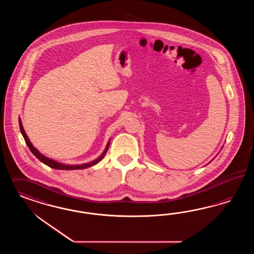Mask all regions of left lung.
<instances>
[{"mask_svg": "<svg viewBox=\"0 0 254 254\" xmlns=\"http://www.w3.org/2000/svg\"><path fill=\"white\" fill-rule=\"evenodd\" d=\"M223 147H222V148H223Z\"/></svg>", "mask_w": 254, "mask_h": 254, "instance_id": "8db88e82", "label": "left lung"}]
</instances>
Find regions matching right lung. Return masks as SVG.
Returning a JSON list of instances; mask_svg holds the SVG:
<instances>
[{"label":"right lung","instance_id":"right-lung-1","mask_svg":"<svg viewBox=\"0 0 254 254\" xmlns=\"http://www.w3.org/2000/svg\"><path fill=\"white\" fill-rule=\"evenodd\" d=\"M18 122H19V128H20V132H21V134H22L24 139H25V141H26L27 145L29 147V149L31 150V153L34 154V155L36 156V158H38L40 161L42 162V163H44V164L46 165V166H48V167L52 168V169H63V170H73V169H86V168H90V167H92V166H95L96 164H98V163H99V162H100V160L105 156V154L107 153L108 149H109V146H110L111 138H109V140H108L107 142V145L105 147L104 151L102 152V154H100V156H99L98 158H96L95 160H93V161L91 162H88V163H85V164H81V165H69V164H64V163L56 161L54 159H51V158L47 157L46 155H44L42 153H40L38 150L32 145V143L31 142L30 138H28V136H27L26 132L24 130L23 125H22V122H21L20 117L18 118Z\"/></svg>","mask_w":254,"mask_h":254}]
</instances>
